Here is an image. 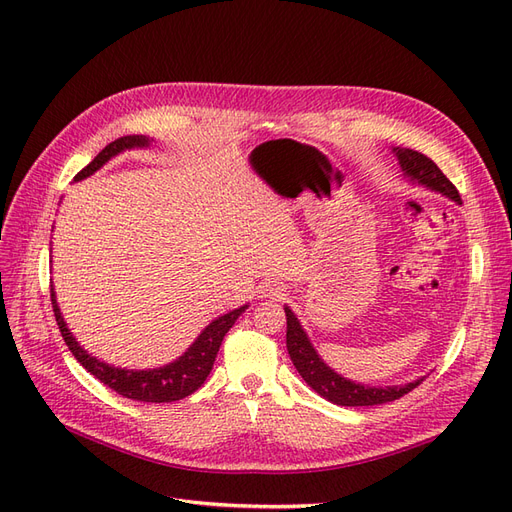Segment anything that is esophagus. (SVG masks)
<instances>
[{
  "label": "esophagus",
  "instance_id": "1",
  "mask_svg": "<svg viewBox=\"0 0 512 512\" xmlns=\"http://www.w3.org/2000/svg\"><path fill=\"white\" fill-rule=\"evenodd\" d=\"M284 294H286V288L280 282H267L265 286H262V297H267V299L280 301V299H284Z\"/></svg>",
  "mask_w": 512,
  "mask_h": 512
}]
</instances>
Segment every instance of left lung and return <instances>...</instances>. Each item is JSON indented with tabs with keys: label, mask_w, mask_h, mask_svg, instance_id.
<instances>
[{
	"label": "left lung",
	"mask_w": 512,
	"mask_h": 512,
	"mask_svg": "<svg viewBox=\"0 0 512 512\" xmlns=\"http://www.w3.org/2000/svg\"><path fill=\"white\" fill-rule=\"evenodd\" d=\"M393 151L399 160L401 170H404V177H408L412 183L425 185V188H429L431 192H440L442 196L451 198L457 205H461V196L455 185L446 179V175L438 168V164L429 160L425 153H418L414 149H401V147H395ZM284 312H286V348H288L292 365L297 367L301 378L312 386L320 397L329 399L331 404H337V406L389 404V401L404 397L406 393H410L423 382V378H418L414 382L397 384V386H369V384H361V382L339 376L337 371H333L320 359L316 348L312 346V342H309L307 333L303 331L301 322L292 314V309L284 307Z\"/></svg>",
	"instance_id": "1"
}]
</instances>
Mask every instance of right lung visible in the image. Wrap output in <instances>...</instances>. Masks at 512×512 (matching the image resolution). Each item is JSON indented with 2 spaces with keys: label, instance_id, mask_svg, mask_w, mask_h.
Wrapping results in <instances>:
<instances>
[{
  "label": "right lung",
  "instance_id": "right-lung-1",
  "mask_svg": "<svg viewBox=\"0 0 512 512\" xmlns=\"http://www.w3.org/2000/svg\"><path fill=\"white\" fill-rule=\"evenodd\" d=\"M149 143L151 141L143 134L117 138V141H113L111 145H106L98 156L81 170V173H76L74 181H81L89 175H94L96 170H100L108 160L115 158L117 153L134 149V147H149ZM51 301H53L57 327L61 331V337H64L66 346L74 354V359L79 361L91 376H96L100 382H104L108 389H113L115 393L128 399L147 401V404H168V401L183 399L192 395L196 389H200L203 382L207 380L209 371L213 369V361L215 356H218L224 335L247 309V305H243L239 309H232V312L220 316L218 320H213L209 327L196 337V342L173 363L156 367V369H121V367L108 365L104 361H98L96 356H91L87 350L81 348V344L76 342L70 329L66 327L64 316L59 312L53 288H51Z\"/></svg>",
  "mask_w": 512,
  "mask_h": 512
}]
</instances>
